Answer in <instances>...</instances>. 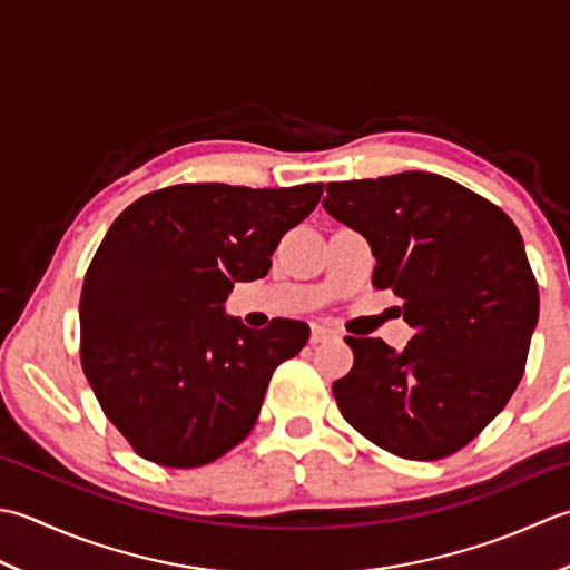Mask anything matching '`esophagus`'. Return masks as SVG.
Masks as SVG:
<instances>
[{
  "label": "esophagus",
  "mask_w": 570,
  "mask_h": 570,
  "mask_svg": "<svg viewBox=\"0 0 570 570\" xmlns=\"http://www.w3.org/2000/svg\"><path fill=\"white\" fill-rule=\"evenodd\" d=\"M334 336H336V332L332 327H327V324H312V334H309V342L312 344L334 340Z\"/></svg>",
  "instance_id": "obj_1"
}]
</instances>
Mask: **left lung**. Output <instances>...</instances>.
<instances>
[{
    "label": "left lung",
    "instance_id": "obj_1",
    "mask_svg": "<svg viewBox=\"0 0 570 570\" xmlns=\"http://www.w3.org/2000/svg\"><path fill=\"white\" fill-rule=\"evenodd\" d=\"M324 212L358 230L415 330L403 352L346 336L354 366L334 381L344 421L405 460H440L512 399L539 322V285L502 208L431 171L332 181Z\"/></svg>",
    "mask_w": 570,
    "mask_h": 570
}]
</instances>
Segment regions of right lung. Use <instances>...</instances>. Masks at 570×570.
<instances>
[{
  "label": "right lung",
  "instance_id": "add662e5",
  "mask_svg": "<svg viewBox=\"0 0 570 570\" xmlns=\"http://www.w3.org/2000/svg\"><path fill=\"white\" fill-rule=\"evenodd\" d=\"M322 187L177 184L112 220L80 293V364L137 455L202 468L250 433L273 371L309 327L277 317L250 330L224 302L234 283L268 275Z\"/></svg>",
  "mask_w": 570,
  "mask_h": 570
}]
</instances>
